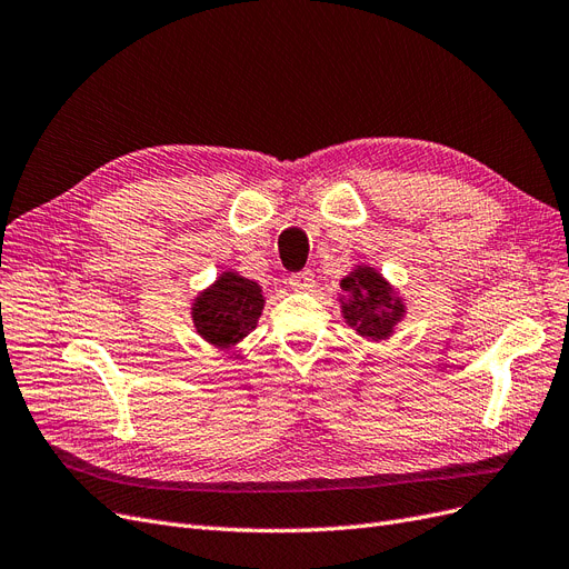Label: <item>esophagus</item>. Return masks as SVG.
Wrapping results in <instances>:
<instances>
[{
  "label": "esophagus",
  "mask_w": 569,
  "mask_h": 569,
  "mask_svg": "<svg viewBox=\"0 0 569 569\" xmlns=\"http://www.w3.org/2000/svg\"><path fill=\"white\" fill-rule=\"evenodd\" d=\"M289 284H291V289H297V291H308V289L316 287V276H312V270L293 272V276H289Z\"/></svg>",
  "instance_id": "obj_1"
}]
</instances>
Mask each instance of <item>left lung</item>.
Segmentation results:
<instances>
[{"label": "left lung", "instance_id": "obj_1", "mask_svg": "<svg viewBox=\"0 0 569 569\" xmlns=\"http://www.w3.org/2000/svg\"><path fill=\"white\" fill-rule=\"evenodd\" d=\"M341 289L343 320L365 339H388L405 318L402 299L377 268L358 266L341 280Z\"/></svg>", "mask_w": 569, "mask_h": 569}]
</instances>
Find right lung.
Returning a JSON list of instances; mask_svg holds the SVG:
<instances>
[{
	"mask_svg": "<svg viewBox=\"0 0 569 569\" xmlns=\"http://www.w3.org/2000/svg\"><path fill=\"white\" fill-rule=\"evenodd\" d=\"M263 291L259 282L226 270L211 287L198 293L192 303V325L213 348L238 346L249 331L257 329L263 310Z\"/></svg>",
	"mask_w": 569,
	"mask_h": 569,
	"instance_id": "1",
	"label": "right lung"
}]
</instances>
